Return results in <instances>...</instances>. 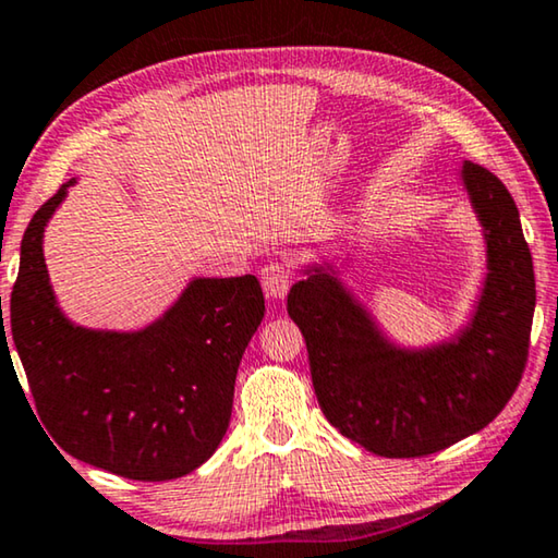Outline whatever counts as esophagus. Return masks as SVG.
<instances>
[{"instance_id": "esophagus-1", "label": "esophagus", "mask_w": 558, "mask_h": 558, "mask_svg": "<svg viewBox=\"0 0 558 558\" xmlns=\"http://www.w3.org/2000/svg\"><path fill=\"white\" fill-rule=\"evenodd\" d=\"M262 287L271 302H281V299L287 296L289 287H292V274H289L287 266L279 262L266 264L262 269Z\"/></svg>"}]
</instances>
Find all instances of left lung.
Listing matches in <instances>:
<instances>
[{"instance_id": "8db88e82", "label": "left lung", "mask_w": 558, "mask_h": 558, "mask_svg": "<svg viewBox=\"0 0 558 558\" xmlns=\"http://www.w3.org/2000/svg\"><path fill=\"white\" fill-rule=\"evenodd\" d=\"M481 226L486 274L465 322L405 344L342 281L350 256L296 266L289 317L302 329L319 408L344 438L383 458L430 456L478 433L511 400L536 310L534 262L511 193L486 168L456 171Z\"/></svg>"}]
</instances>
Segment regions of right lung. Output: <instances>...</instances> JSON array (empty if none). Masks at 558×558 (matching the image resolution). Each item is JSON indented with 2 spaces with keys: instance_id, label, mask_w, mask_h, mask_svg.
<instances>
[{
  "instance_id": "right-lung-1",
  "label": "right lung",
  "mask_w": 558,
  "mask_h": 558,
  "mask_svg": "<svg viewBox=\"0 0 558 558\" xmlns=\"http://www.w3.org/2000/svg\"><path fill=\"white\" fill-rule=\"evenodd\" d=\"M75 183H62L24 231L0 350L10 354L12 332L37 413L72 458L133 481L181 478L229 427L239 362L264 319L262 284L252 274L191 277L145 327L77 325L58 302L43 248Z\"/></svg>"
}]
</instances>
